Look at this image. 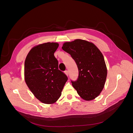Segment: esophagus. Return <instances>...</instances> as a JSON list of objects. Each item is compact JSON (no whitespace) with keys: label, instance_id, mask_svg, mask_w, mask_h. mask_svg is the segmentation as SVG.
<instances>
[{"label":"esophagus","instance_id":"1","mask_svg":"<svg viewBox=\"0 0 133 133\" xmlns=\"http://www.w3.org/2000/svg\"><path fill=\"white\" fill-rule=\"evenodd\" d=\"M64 72H65V74H66V75L67 76H68V71L67 70H65L64 71Z\"/></svg>","mask_w":133,"mask_h":133}]
</instances>
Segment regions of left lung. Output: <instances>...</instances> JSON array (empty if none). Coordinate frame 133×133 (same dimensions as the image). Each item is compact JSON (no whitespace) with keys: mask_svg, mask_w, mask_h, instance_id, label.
I'll list each match as a JSON object with an SVG mask.
<instances>
[{"mask_svg":"<svg viewBox=\"0 0 133 133\" xmlns=\"http://www.w3.org/2000/svg\"><path fill=\"white\" fill-rule=\"evenodd\" d=\"M62 49L71 55L78 68V78L71 82L73 87L83 99H94L103 90L107 75L102 53L92 43L80 39L64 43Z\"/></svg>","mask_w":133,"mask_h":133,"instance_id":"8db88e82","label":"left lung"}]
</instances>
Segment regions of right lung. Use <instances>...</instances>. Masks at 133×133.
Segmentation results:
<instances>
[{
  "mask_svg": "<svg viewBox=\"0 0 133 133\" xmlns=\"http://www.w3.org/2000/svg\"><path fill=\"white\" fill-rule=\"evenodd\" d=\"M57 43H46L32 47L25 59V82L35 97L43 103L52 104L59 98L68 78L58 69L54 52Z\"/></svg>",
  "mask_w": 133,
  "mask_h": 133,
  "instance_id": "obj_1",
  "label": "right lung"
}]
</instances>
